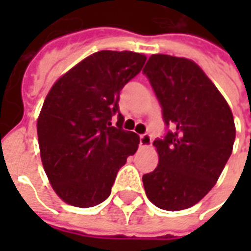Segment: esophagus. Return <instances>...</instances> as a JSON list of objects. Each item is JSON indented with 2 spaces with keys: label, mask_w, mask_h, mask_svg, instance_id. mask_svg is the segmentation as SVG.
Masks as SVG:
<instances>
[{
  "label": "esophagus",
  "mask_w": 251,
  "mask_h": 251,
  "mask_svg": "<svg viewBox=\"0 0 251 251\" xmlns=\"http://www.w3.org/2000/svg\"><path fill=\"white\" fill-rule=\"evenodd\" d=\"M140 145L141 147H151L152 145V137H151V134H148V133L141 134L140 136Z\"/></svg>",
  "instance_id": "obj_1"
}]
</instances>
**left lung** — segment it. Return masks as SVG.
Listing matches in <instances>:
<instances>
[{
	"instance_id": "left-lung-1",
	"label": "left lung",
	"mask_w": 251,
	"mask_h": 251,
	"mask_svg": "<svg viewBox=\"0 0 251 251\" xmlns=\"http://www.w3.org/2000/svg\"><path fill=\"white\" fill-rule=\"evenodd\" d=\"M142 72L168 127L163 138L153 141L158 165L142 176L144 188L158 208L185 210L210 192L231 154L235 140L231 109L189 59L152 55Z\"/></svg>"
}]
</instances>
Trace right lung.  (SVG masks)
Returning a JSON list of instances; mask_svg holds the SVG:
<instances>
[{
	"instance_id": "add662e5",
	"label": "right lung",
	"mask_w": 251,
	"mask_h": 251,
	"mask_svg": "<svg viewBox=\"0 0 251 251\" xmlns=\"http://www.w3.org/2000/svg\"><path fill=\"white\" fill-rule=\"evenodd\" d=\"M147 57L99 51L66 72L47 95L37 120L41 161L60 199L82 208L109 198L117 174L140 137L122 129L120 93ZM113 115L117 126L111 125Z\"/></svg>"
}]
</instances>
